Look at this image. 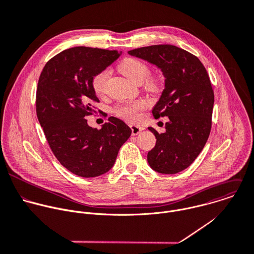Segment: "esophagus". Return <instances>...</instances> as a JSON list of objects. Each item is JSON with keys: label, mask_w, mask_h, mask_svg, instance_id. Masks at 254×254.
Returning <instances> with one entry per match:
<instances>
[{"label": "esophagus", "mask_w": 254, "mask_h": 254, "mask_svg": "<svg viewBox=\"0 0 254 254\" xmlns=\"http://www.w3.org/2000/svg\"><path fill=\"white\" fill-rule=\"evenodd\" d=\"M130 129H131V133H132V135H136V134H138L143 128L141 127H139V126H135V125H131L130 126Z\"/></svg>", "instance_id": "1"}]
</instances>
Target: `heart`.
Segmentation results:
<instances>
[{"mask_svg":"<svg viewBox=\"0 0 254 254\" xmlns=\"http://www.w3.org/2000/svg\"><path fill=\"white\" fill-rule=\"evenodd\" d=\"M119 70L122 74H124L127 78L131 80L134 83H141L146 75L149 72V67L143 61L134 58L127 57L125 58L119 65ZM110 78V70L103 69L96 73L92 80L91 86L93 91L97 96H104L106 93L107 82ZM159 87V79L155 75H149L145 78L144 88L148 92H155ZM145 109V104L142 101H135L125 103L117 106L114 110V113L117 117L129 122L134 123L140 119L141 112Z\"/></svg>","mask_w":254,"mask_h":254,"instance_id":"heart-1","label":"heart"}]
</instances>
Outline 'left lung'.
I'll return each mask as SVG.
<instances>
[{
	"label": "left lung",
	"instance_id": "left-lung-1",
	"mask_svg": "<svg viewBox=\"0 0 254 254\" xmlns=\"http://www.w3.org/2000/svg\"><path fill=\"white\" fill-rule=\"evenodd\" d=\"M128 54L155 64L166 78L152 115L169 122L164 133L148 127L156 143L147 161L159 173H178L194 162L211 132L215 96L209 74L197 56L171 44L135 48Z\"/></svg>",
	"mask_w": 254,
	"mask_h": 254
}]
</instances>
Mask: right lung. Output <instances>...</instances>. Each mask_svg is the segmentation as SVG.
<instances>
[{"label":"right lung","mask_w":254,"mask_h":254,"mask_svg":"<svg viewBox=\"0 0 254 254\" xmlns=\"http://www.w3.org/2000/svg\"><path fill=\"white\" fill-rule=\"evenodd\" d=\"M120 56L117 50L72 47L56 54L43 67L36 88V115L57 160L73 174L90 178L108 172L131 129L111 117L101 129L85 117L99 103L91 86L93 76Z\"/></svg>","instance_id":"1"}]
</instances>
